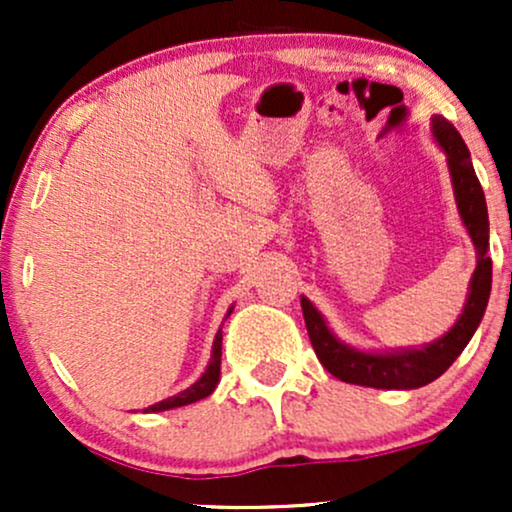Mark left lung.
Returning <instances> with one entry per match:
<instances>
[{
	"mask_svg": "<svg viewBox=\"0 0 512 512\" xmlns=\"http://www.w3.org/2000/svg\"><path fill=\"white\" fill-rule=\"evenodd\" d=\"M433 139L448 156L457 211H460V219L469 238H472L474 250H477V269L469 281L467 303H464L462 315L457 317L450 332H445L436 342L421 346V349H399L378 354V351H358L354 346L339 342L327 327L325 317L317 313V308L308 298L301 296L310 344H313L322 366L344 383L378 387V390H414V387L433 383L462 354L472 334L477 332L481 317H484L491 293V257L486 255V250H489V211H486L484 190H481L477 173H474L467 144L462 142L460 132L445 117H433Z\"/></svg>",
	"mask_w": 512,
	"mask_h": 512,
	"instance_id": "left-lung-1",
	"label": "left lung"
}]
</instances>
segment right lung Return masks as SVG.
I'll use <instances>...</instances> for the list:
<instances>
[{"label": "right lung", "mask_w": 512, "mask_h": 512, "mask_svg": "<svg viewBox=\"0 0 512 512\" xmlns=\"http://www.w3.org/2000/svg\"><path fill=\"white\" fill-rule=\"evenodd\" d=\"M231 313H233V308H228V315H231ZM221 339H223V334L219 330V332H216L214 346H211L209 366H207V370H204L202 378H199L195 385H190V387H187V390L178 392V395L163 399V402L151 404V407L144 409V411H166V409H175V407H185V404L199 402V399L209 397L211 392L216 390V385H219V375H221Z\"/></svg>", "instance_id": "right-lung-1"}]
</instances>
